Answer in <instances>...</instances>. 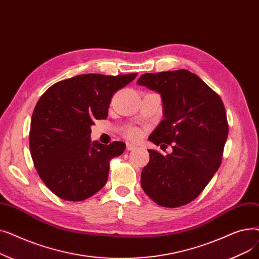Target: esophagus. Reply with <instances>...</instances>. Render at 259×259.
<instances>
[{"label":"esophagus","mask_w":259,"mask_h":259,"mask_svg":"<svg viewBox=\"0 0 259 259\" xmlns=\"http://www.w3.org/2000/svg\"><path fill=\"white\" fill-rule=\"evenodd\" d=\"M138 147L135 146V145H132V144H127V150L128 151H133V150H135V149H137Z\"/></svg>","instance_id":"1"}]
</instances>
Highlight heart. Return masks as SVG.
<instances>
[{
  "instance_id": "1",
  "label": "heart",
  "mask_w": 259,
  "mask_h": 259,
  "mask_svg": "<svg viewBox=\"0 0 259 259\" xmlns=\"http://www.w3.org/2000/svg\"><path fill=\"white\" fill-rule=\"evenodd\" d=\"M126 135L128 139H130L132 141H138L142 137V132L137 128H129L126 131Z\"/></svg>"
}]
</instances>
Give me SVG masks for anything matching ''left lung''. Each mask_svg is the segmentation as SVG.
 I'll list each match as a JSON object with an SVG mask.
<instances>
[{
  "label": "left lung",
  "instance_id": "obj_1",
  "mask_svg": "<svg viewBox=\"0 0 259 259\" xmlns=\"http://www.w3.org/2000/svg\"><path fill=\"white\" fill-rule=\"evenodd\" d=\"M160 94L162 119L148 140L173 151L148 150L144 192L157 205L176 208L195 199L219 170L228 138L225 106L200 77L188 70L145 73L138 79Z\"/></svg>",
  "mask_w": 259,
  "mask_h": 259
}]
</instances>
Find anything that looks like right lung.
I'll list each match as a JSON object with an SVG mask.
<instances>
[{"instance_id":"add662e5","label":"right lung","mask_w":259,"mask_h":259,"mask_svg":"<svg viewBox=\"0 0 259 259\" xmlns=\"http://www.w3.org/2000/svg\"><path fill=\"white\" fill-rule=\"evenodd\" d=\"M137 75L80 74L58 81L39 98L30 122V153L40 180L57 196L80 201L105 186L109 161L126 144L91 142L90 127L107 118L113 94Z\"/></svg>"}]
</instances>
